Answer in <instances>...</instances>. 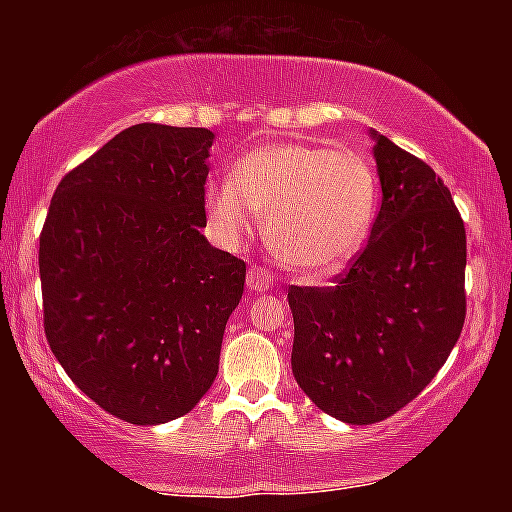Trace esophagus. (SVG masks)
I'll return each instance as SVG.
<instances>
[{"label": "esophagus", "mask_w": 512, "mask_h": 512, "mask_svg": "<svg viewBox=\"0 0 512 512\" xmlns=\"http://www.w3.org/2000/svg\"><path fill=\"white\" fill-rule=\"evenodd\" d=\"M270 272L261 268V265H254L247 272V286L251 291H268L270 289Z\"/></svg>", "instance_id": "34e87169"}]
</instances>
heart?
<instances>
[{
    "label": "heart",
    "instance_id": "obj_1",
    "mask_svg": "<svg viewBox=\"0 0 512 512\" xmlns=\"http://www.w3.org/2000/svg\"><path fill=\"white\" fill-rule=\"evenodd\" d=\"M207 216L223 240L247 233L265 214L272 254L298 275H338L366 244L377 214V177L356 151L321 144H270L249 151L228 184H212Z\"/></svg>",
    "mask_w": 512,
    "mask_h": 512
}]
</instances>
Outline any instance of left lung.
I'll return each instance as SVG.
<instances>
[{"label":"left lung","mask_w":512,"mask_h":512,"mask_svg":"<svg viewBox=\"0 0 512 512\" xmlns=\"http://www.w3.org/2000/svg\"><path fill=\"white\" fill-rule=\"evenodd\" d=\"M382 205L331 286H291V368L326 415L375 424L422 394L466 319V228L424 160L373 132Z\"/></svg>","instance_id":"8db88e82"}]
</instances>
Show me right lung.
Returning a JSON list of instances; mask_svg holds the SVG:
<instances>
[{"label":"right lung","mask_w":512,"mask_h":512,"mask_svg":"<svg viewBox=\"0 0 512 512\" xmlns=\"http://www.w3.org/2000/svg\"><path fill=\"white\" fill-rule=\"evenodd\" d=\"M212 142L205 128L118 132L62 177L41 228L48 345L123 422L186 415L219 373L247 265L200 235Z\"/></svg>","instance_id":"add662e5"}]
</instances>
